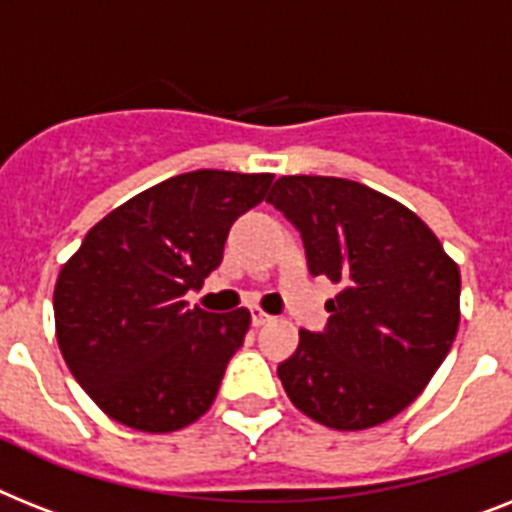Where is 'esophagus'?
Returning <instances> with one entry per match:
<instances>
[{"label":"esophagus","instance_id":"esophagus-1","mask_svg":"<svg viewBox=\"0 0 512 512\" xmlns=\"http://www.w3.org/2000/svg\"><path fill=\"white\" fill-rule=\"evenodd\" d=\"M251 322H253V327H261V324H266V322H272V316L266 314L264 308H259V306H253V308H251Z\"/></svg>","mask_w":512,"mask_h":512}]
</instances>
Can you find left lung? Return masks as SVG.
<instances>
[{"label": "left lung", "instance_id": "8db88e82", "mask_svg": "<svg viewBox=\"0 0 512 512\" xmlns=\"http://www.w3.org/2000/svg\"><path fill=\"white\" fill-rule=\"evenodd\" d=\"M266 201L298 227L311 274L340 287L327 301V329H301L277 369L287 398L340 432L390 421L453 348L458 264L421 217L369 185L287 175Z\"/></svg>", "mask_w": 512, "mask_h": 512}]
</instances>
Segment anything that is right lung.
Masks as SVG:
<instances>
[{
  "label": "right lung",
  "instance_id": "right-lung-1",
  "mask_svg": "<svg viewBox=\"0 0 512 512\" xmlns=\"http://www.w3.org/2000/svg\"><path fill=\"white\" fill-rule=\"evenodd\" d=\"M274 175L196 170L143 190L96 222L54 285L67 369L117 424L167 434L217 398L251 311L188 308L225 253L232 222Z\"/></svg>",
  "mask_w": 512,
  "mask_h": 512
}]
</instances>
